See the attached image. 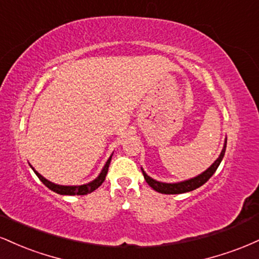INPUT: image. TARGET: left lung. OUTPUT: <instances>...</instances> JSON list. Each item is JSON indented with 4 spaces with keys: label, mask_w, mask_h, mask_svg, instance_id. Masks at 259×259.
I'll return each instance as SVG.
<instances>
[{
    "label": "left lung",
    "mask_w": 259,
    "mask_h": 259,
    "mask_svg": "<svg viewBox=\"0 0 259 259\" xmlns=\"http://www.w3.org/2000/svg\"><path fill=\"white\" fill-rule=\"evenodd\" d=\"M225 148H227V141H225L224 148H223V151H222L221 156H219V158L217 159L215 162L213 163V164L210 165V167L208 168L206 171H203V173L198 175V177L194 178V179H190V180L183 181V183H177V184L159 183V181H156V180L151 179V178L148 177V175H147L146 173H145L144 170H142V174H144L145 180H146V183L148 184V185L152 187L154 191L160 192V194L177 195V194H184V192L192 191V190L198 189V187L203 185V184H206L207 181L209 180V178L212 177V175L215 173V170H217V169H218L219 164H221L223 157H224Z\"/></svg>",
    "instance_id": "left-lung-1"
}]
</instances>
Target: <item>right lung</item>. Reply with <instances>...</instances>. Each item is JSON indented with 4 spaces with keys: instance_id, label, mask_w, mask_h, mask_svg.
Returning a JSON list of instances; mask_svg holds the SVG:
<instances>
[{
    "instance_id": "add662e5",
    "label": "right lung",
    "mask_w": 259,
    "mask_h": 259,
    "mask_svg": "<svg viewBox=\"0 0 259 259\" xmlns=\"http://www.w3.org/2000/svg\"><path fill=\"white\" fill-rule=\"evenodd\" d=\"M111 159H112V157L107 160L106 165L103 167L102 171H101V174L99 175V178H97V179H95L94 181H91V183H89V184H85V185H80V186L56 185V184L51 183V181L45 179L42 175L38 174L36 170H34V171H35V174L37 175L38 179H40L45 184V186L49 187V189L52 190L53 192H57V194H59V195H88V194H90V192L95 191L97 187H100L101 185H102V183L106 179V175H107V173H108V168H109V163H111Z\"/></svg>"
}]
</instances>
